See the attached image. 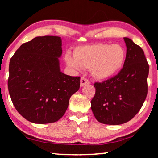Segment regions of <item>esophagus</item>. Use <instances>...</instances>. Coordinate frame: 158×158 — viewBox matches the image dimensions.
Listing matches in <instances>:
<instances>
[{"instance_id":"esophagus-1","label":"esophagus","mask_w":158,"mask_h":158,"mask_svg":"<svg viewBox=\"0 0 158 158\" xmlns=\"http://www.w3.org/2000/svg\"><path fill=\"white\" fill-rule=\"evenodd\" d=\"M90 84V81L88 79L85 78V77H81V81H80V85H81V87L84 86V85L85 84Z\"/></svg>"}]
</instances>
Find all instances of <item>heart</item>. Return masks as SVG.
Returning a JSON list of instances; mask_svg holds the SVG:
<instances>
[{
    "label": "heart",
    "mask_w": 158,
    "mask_h": 158,
    "mask_svg": "<svg viewBox=\"0 0 158 158\" xmlns=\"http://www.w3.org/2000/svg\"><path fill=\"white\" fill-rule=\"evenodd\" d=\"M125 56V51L121 45L95 43L77 47L74 56L68 53L65 60L73 69H90L93 77L102 81L111 78L121 70Z\"/></svg>",
    "instance_id": "b5f03b06"
}]
</instances>
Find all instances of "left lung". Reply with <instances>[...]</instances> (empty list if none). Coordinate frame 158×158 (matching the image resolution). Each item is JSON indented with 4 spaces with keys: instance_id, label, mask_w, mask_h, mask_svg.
Returning <instances> with one entry per match:
<instances>
[{
    "instance_id": "obj_1",
    "label": "left lung",
    "mask_w": 158,
    "mask_h": 158,
    "mask_svg": "<svg viewBox=\"0 0 158 158\" xmlns=\"http://www.w3.org/2000/svg\"><path fill=\"white\" fill-rule=\"evenodd\" d=\"M126 58L117 75L95 82L91 109L97 121L106 125H121L133 118L142 106L148 93L149 65L143 49L124 37Z\"/></svg>"
}]
</instances>
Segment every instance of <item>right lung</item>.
Returning a JSON list of instances; mask_svg holds the SVG:
<instances>
[{"mask_svg":"<svg viewBox=\"0 0 158 158\" xmlns=\"http://www.w3.org/2000/svg\"><path fill=\"white\" fill-rule=\"evenodd\" d=\"M61 46L60 37H36L21 44L10 59V98L28 121L46 124L58 121L68 107L69 98L79 89L80 77L60 72Z\"/></svg>","mask_w":158,"mask_h":158,"instance_id":"obj_1","label":"right lung"}]
</instances>
